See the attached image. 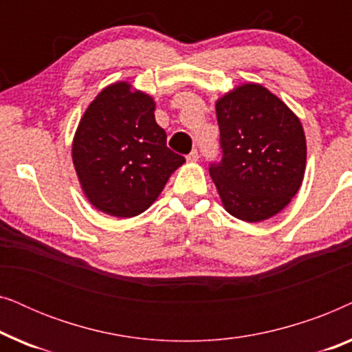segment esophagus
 I'll list each match as a JSON object with an SVG mask.
<instances>
[{"label": "esophagus", "instance_id": "esophagus-1", "mask_svg": "<svg viewBox=\"0 0 352 352\" xmlns=\"http://www.w3.org/2000/svg\"><path fill=\"white\" fill-rule=\"evenodd\" d=\"M199 160V152H197V148H194L189 155H187V162H197Z\"/></svg>", "mask_w": 352, "mask_h": 352}]
</instances>
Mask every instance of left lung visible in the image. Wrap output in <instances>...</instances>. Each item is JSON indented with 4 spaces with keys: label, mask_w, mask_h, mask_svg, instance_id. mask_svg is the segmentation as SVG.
Segmentation results:
<instances>
[{
    "label": "left lung",
    "mask_w": 352,
    "mask_h": 352,
    "mask_svg": "<svg viewBox=\"0 0 352 352\" xmlns=\"http://www.w3.org/2000/svg\"><path fill=\"white\" fill-rule=\"evenodd\" d=\"M219 160L210 163L226 210L258 223L285 208L300 189L306 138L300 120L277 96L243 85L216 102Z\"/></svg>",
    "instance_id": "obj_1"
}]
</instances>
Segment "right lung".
Wrapping results in <instances>:
<instances>
[{
  "mask_svg": "<svg viewBox=\"0 0 352 352\" xmlns=\"http://www.w3.org/2000/svg\"><path fill=\"white\" fill-rule=\"evenodd\" d=\"M153 110L151 96L115 83L81 118L72 157L86 197L104 213L131 218L146 211L186 162L166 146Z\"/></svg>",
  "mask_w": 352,
  "mask_h": 352,
  "instance_id": "obj_1",
  "label": "right lung"
}]
</instances>
